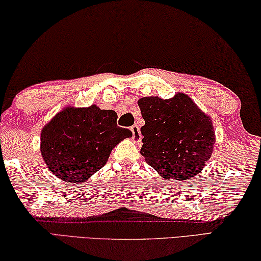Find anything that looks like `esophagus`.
Masks as SVG:
<instances>
[{"label": "esophagus", "mask_w": 261, "mask_h": 261, "mask_svg": "<svg viewBox=\"0 0 261 261\" xmlns=\"http://www.w3.org/2000/svg\"><path fill=\"white\" fill-rule=\"evenodd\" d=\"M132 133H133V141L134 142H140L141 139H142V135L140 133V128L138 125H134L130 127Z\"/></svg>", "instance_id": "1"}]
</instances>
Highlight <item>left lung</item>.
Here are the masks:
<instances>
[{
	"label": "left lung",
	"instance_id": "8db88e82",
	"mask_svg": "<svg viewBox=\"0 0 261 261\" xmlns=\"http://www.w3.org/2000/svg\"><path fill=\"white\" fill-rule=\"evenodd\" d=\"M138 104L146 121L141 127V153L147 163L168 179L185 180L198 174L214 148L212 119L185 93L170 99L143 97Z\"/></svg>",
	"mask_w": 261,
	"mask_h": 261
}]
</instances>
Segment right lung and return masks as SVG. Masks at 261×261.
Returning a JSON list of instances; mask_svg holds the SVG:
<instances>
[{"mask_svg": "<svg viewBox=\"0 0 261 261\" xmlns=\"http://www.w3.org/2000/svg\"><path fill=\"white\" fill-rule=\"evenodd\" d=\"M112 110L70 108L59 112L42 128L40 152L54 176L82 182L100 170L117 144L132 132L117 125Z\"/></svg>", "mask_w": 261, "mask_h": 261, "instance_id": "right-lung-1", "label": "right lung"}]
</instances>
